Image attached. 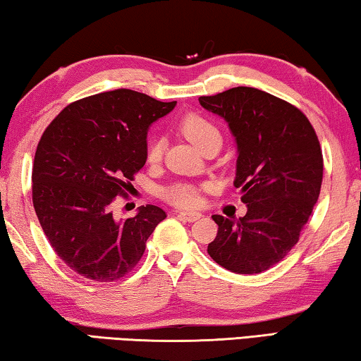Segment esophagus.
Listing matches in <instances>:
<instances>
[{"instance_id":"1","label":"esophagus","mask_w":361,"mask_h":361,"mask_svg":"<svg viewBox=\"0 0 361 361\" xmlns=\"http://www.w3.org/2000/svg\"><path fill=\"white\" fill-rule=\"evenodd\" d=\"M177 216H179L180 219L187 221V222H195V221H198L200 217H202L200 212H187V211H179V212H177Z\"/></svg>"}]
</instances>
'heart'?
Returning a JSON list of instances; mask_svg holds the SVG:
<instances>
[{"mask_svg": "<svg viewBox=\"0 0 361 361\" xmlns=\"http://www.w3.org/2000/svg\"><path fill=\"white\" fill-rule=\"evenodd\" d=\"M179 131L192 140L200 150L204 152L209 145L222 142V134L209 118L200 114H187L179 121ZM163 157V140L159 137L152 139L147 145V161L157 164ZM204 185L190 184V182H176L164 187L161 197L168 203L177 206V208H197L202 203V188Z\"/></svg>", "mask_w": 361, "mask_h": 361, "instance_id": "b5f03b06", "label": "heart"}]
</instances>
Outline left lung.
Returning a JSON list of instances; mask_svg holds the SVG:
<instances>
[{
  "mask_svg": "<svg viewBox=\"0 0 361 361\" xmlns=\"http://www.w3.org/2000/svg\"><path fill=\"white\" fill-rule=\"evenodd\" d=\"M198 100L235 135L233 185L247 206L240 219L212 216L219 228L208 254L235 274H261L296 246L320 197V140L298 107L256 87L238 86Z\"/></svg>",
  "mask_w": 361,
  "mask_h": 361,
  "instance_id": "obj_1",
  "label": "left lung"
}]
</instances>
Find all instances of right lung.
I'll return each instance as SVG.
<instances>
[{"mask_svg":"<svg viewBox=\"0 0 361 361\" xmlns=\"http://www.w3.org/2000/svg\"><path fill=\"white\" fill-rule=\"evenodd\" d=\"M176 102L115 90L75 100L44 129L35 153L32 197L52 250L76 274L109 283L139 264L153 230L166 217L155 204L116 221L147 161V131Z\"/></svg>","mask_w":361,"mask_h":361,"instance_id":"obj_1","label":"right lung"}]
</instances>
